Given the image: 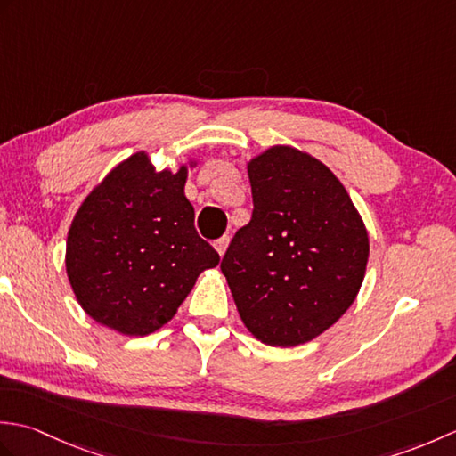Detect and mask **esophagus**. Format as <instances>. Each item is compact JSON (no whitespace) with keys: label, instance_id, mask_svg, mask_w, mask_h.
<instances>
[{"label":"esophagus","instance_id":"1","mask_svg":"<svg viewBox=\"0 0 456 456\" xmlns=\"http://www.w3.org/2000/svg\"><path fill=\"white\" fill-rule=\"evenodd\" d=\"M213 247H216V250L217 253L223 256L225 255V250H227V247H229V237L227 235H223V237H219L216 243H213Z\"/></svg>","mask_w":456,"mask_h":456}]
</instances>
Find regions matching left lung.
Returning <instances> with one entry per match:
<instances>
[{
    "instance_id": "1",
    "label": "left lung",
    "mask_w": 456,
    "mask_h": 456,
    "mask_svg": "<svg viewBox=\"0 0 456 456\" xmlns=\"http://www.w3.org/2000/svg\"><path fill=\"white\" fill-rule=\"evenodd\" d=\"M253 217L221 273L247 329L273 346L312 341L361 289L368 235L343 183L317 159L273 147L248 162Z\"/></svg>"
}]
</instances>
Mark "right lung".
I'll return each mask as SVG.
<instances>
[{"instance_id": "add662e5", "label": "right lung", "mask_w": 456, "mask_h": 456, "mask_svg": "<svg viewBox=\"0 0 456 456\" xmlns=\"http://www.w3.org/2000/svg\"><path fill=\"white\" fill-rule=\"evenodd\" d=\"M188 170L154 172L137 152L115 167L76 213L66 273L84 312L123 335L168 323L219 255L193 227Z\"/></svg>"}]
</instances>
